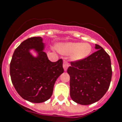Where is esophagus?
Instances as JSON below:
<instances>
[{
  "mask_svg": "<svg viewBox=\"0 0 122 122\" xmlns=\"http://www.w3.org/2000/svg\"><path fill=\"white\" fill-rule=\"evenodd\" d=\"M69 66V64L68 62H67V61H64V62H63V68H64V71H67Z\"/></svg>",
  "mask_w": 122,
  "mask_h": 122,
  "instance_id": "1",
  "label": "esophagus"
}]
</instances>
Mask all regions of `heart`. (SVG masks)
Masks as SVG:
<instances>
[{
  "mask_svg": "<svg viewBox=\"0 0 122 122\" xmlns=\"http://www.w3.org/2000/svg\"><path fill=\"white\" fill-rule=\"evenodd\" d=\"M56 49L62 55H71V58L72 61H79L84 60L90 55L92 47L88 43L66 42L57 44Z\"/></svg>",
  "mask_w": 122,
  "mask_h": 122,
  "instance_id": "obj_1",
  "label": "heart"
}]
</instances>
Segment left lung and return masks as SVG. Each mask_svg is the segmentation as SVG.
<instances>
[{"label":"left lung","instance_id":"left-lung-1","mask_svg":"<svg viewBox=\"0 0 122 122\" xmlns=\"http://www.w3.org/2000/svg\"><path fill=\"white\" fill-rule=\"evenodd\" d=\"M87 58L71 62L67 69L70 76V96L74 102L89 105L97 102L108 90L112 78L109 55L99 45Z\"/></svg>","mask_w":122,"mask_h":122}]
</instances>
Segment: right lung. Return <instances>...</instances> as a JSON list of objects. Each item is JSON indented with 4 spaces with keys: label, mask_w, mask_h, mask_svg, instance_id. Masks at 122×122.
<instances>
[{
    "label": "right lung",
    "mask_w": 122,
    "mask_h": 122,
    "mask_svg": "<svg viewBox=\"0 0 122 122\" xmlns=\"http://www.w3.org/2000/svg\"><path fill=\"white\" fill-rule=\"evenodd\" d=\"M45 48L41 37L29 38L15 50L10 62V74L15 88L21 98L34 103L50 98L55 81L64 72L62 60L51 62Z\"/></svg>",
    "instance_id": "add662e5"
}]
</instances>
